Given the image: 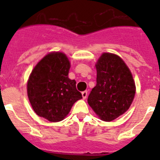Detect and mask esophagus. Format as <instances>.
I'll return each mask as SVG.
<instances>
[{
  "label": "esophagus",
  "mask_w": 160,
  "mask_h": 160,
  "mask_svg": "<svg viewBox=\"0 0 160 160\" xmlns=\"http://www.w3.org/2000/svg\"><path fill=\"white\" fill-rule=\"evenodd\" d=\"M87 94H88V92H87V90H85V91L82 92V95L83 99H86V98H87Z\"/></svg>",
  "instance_id": "34e87169"
}]
</instances>
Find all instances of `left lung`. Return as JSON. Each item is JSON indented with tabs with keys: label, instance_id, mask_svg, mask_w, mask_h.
Segmentation results:
<instances>
[{
	"label": "left lung",
	"instance_id": "obj_1",
	"mask_svg": "<svg viewBox=\"0 0 160 160\" xmlns=\"http://www.w3.org/2000/svg\"><path fill=\"white\" fill-rule=\"evenodd\" d=\"M97 84L88 96L89 105L103 121H112L128 111L135 94L132 74L122 58L104 53L96 64Z\"/></svg>",
	"mask_w": 160,
	"mask_h": 160
}]
</instances>
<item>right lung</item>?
Segmentation results:
<instances>
[{
  "mask_svg": "<svg viewBox=\"0 0 160 160\" xmlns=\"http://www.w3.org/2000/svg\"><path fill=\"white\" fill-rule=\"evenodd\" d=\"M70 64L63 53L44 57L32 70L27 83V94L33 111L49 122L62 121L73 103L82 98L75 80L68 78Z\"/></svg>",
  "mask_w": 160,
  "mask_h": 160,
  "instance_id": "add662e5",
  "label": "right lung"
}]
</instances>
